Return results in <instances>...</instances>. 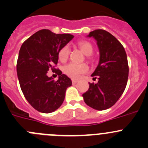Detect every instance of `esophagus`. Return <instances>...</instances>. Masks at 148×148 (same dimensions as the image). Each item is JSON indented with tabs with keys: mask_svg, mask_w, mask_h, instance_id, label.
Masks as SVG:
<instances>
[{
	"mask_svg": "<svg viewBox=\"0 0 148 148\" xmlns=\"http://www.w3.org/2000/svg\"><path fill=\"white\" fill-rule=\"evenodd\" d=\"M77 82H78L77 79H72V84H76Z\"/></svg>",
	"mask_w": 148,
	"mask_h": 148,
	"instance_id": "34e87169",
	"label": "esophagus"
}]
</instances>
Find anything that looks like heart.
Wrapping results in <instances>:
<instances>
[{"label": "heart", "mask_w": 148, "mask_h": 148, "mask_svg": "<svg viewBox=\"0 0 148 148\" xmlns=\"http://www.w3.org/2000/svg\"><path fill=\"white\" fill-rule=\"evenodd\" d=\"M77 46L80 51L86 56H90L93 52V46L91 42L87 40H80L77 42ZM70 48L68 45H64L58 51V59L61 62H66L69 56ZM89 70L88 66L86 64H67L64 68V71L68 77L72 79H78L82 74H85Z\"/></svg>", "instance_id": "b5f03b06"}]
</instances>
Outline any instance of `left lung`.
Segmentation results:
<instances>
[{"mask_svg":"<svg viewBox=\"0 0 148 148\" xmlns=\"http://www.w3.org/2000/svg\"><path fill=\"white\" fill-rule=\"evenodd\" d=\"M97 40L100 51L98 66L92 74L98 82L90 83L82 95L84 103L98 110L114 106L124 92L127 84L129 65L124 48L114 35L104 29L89 34Z\"/></svg>","mask_w":148,"mask_h":148,"instance_id":"1","label":"left lung"}]
</instances>
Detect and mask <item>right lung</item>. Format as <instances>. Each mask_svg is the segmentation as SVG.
Listing matches in <instances>:
<instances>
[{
  "mask_svg": "<svg viewBox=\"0 0 148 148\" xmlns=\"http://www.w3.org/2000/svg\"><path fill=\"white\" fill-rule=\"evenodd\" d=\"M73 38L72 34L41 29L21 45L16 64L20 87L29 103L40 112L49 114L58 109L64 102L66 90L72 84L55 66L59 50ZM49 69L60 76L58 80L47 76Z\"/></svg>",
  "mask_w": 148,
  "mask_h": 148,
  "instance_id": "obj_1",
  "label": "right lung"
}]
</instances>
